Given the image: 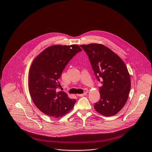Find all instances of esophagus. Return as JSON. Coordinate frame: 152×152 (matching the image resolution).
Returning <instances> with one entry per match:
<instances>
[{"label": "esophagus", "mask_w": 152, "mask_h": 152, "mask_svg": "<svg viewBox=\"0 0 152 152\" xmlns=\"http://www.w3.org/2000/svg\"><path fill=\"white\" fill-rule=\"evenodd\" d=\"M87 94V93L85 92V93H83V94H78V96L80 97H82V96H86Z\"/></svg>", "instance_id": "1"}]
</instances>
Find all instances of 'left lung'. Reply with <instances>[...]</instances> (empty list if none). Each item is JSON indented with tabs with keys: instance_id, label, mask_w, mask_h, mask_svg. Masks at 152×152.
Masks as SVG:
<instances>
[{
	"instance_id": "1",
	"label": "left lung",
	"mask_w": 152,
	"mask_h": 152,
	"mask_svg": "<svg viewBox=\"0 0 152 152\" xmlns=\"http://www.w3.org/2000/svg\"><path fill=\"white\" fill-rule=\"evenodd\" d=\"M89 56L92 69L100 87V100L94 109L105 116L116 115L124 106L131 88V80L127 68L121 58L100 44L80 45Z\"/></svg>"
}]
</instances>
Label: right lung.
I'll return each instance as SVG.
<instances>
[{
    "instance_id": "1",
    "label": "right lung",
    "mask_w": 152,
    "mask_h": 152,
    "mask_svg": "<svg viewBox=\"0 0 152 152\" xmlns=\"http://www.w3.org/2000/svg\"><path fill=\"white\" fill-rule=\"evenodd\" d=\"M81 51L77 45H54L41 52L32 62L29 91L34 104L44 113L58 118L73 108L76 100L56 89L61 86L58 81L66 66Z\"/></svg>"
}]
</instances>
